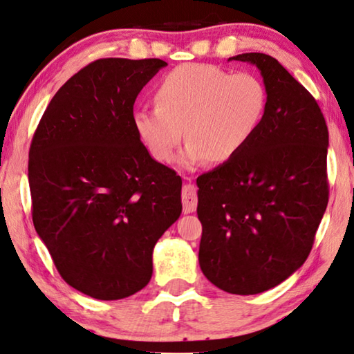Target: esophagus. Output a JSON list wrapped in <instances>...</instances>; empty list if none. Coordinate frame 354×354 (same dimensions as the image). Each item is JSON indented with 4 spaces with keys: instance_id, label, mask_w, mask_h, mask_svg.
I'll return each mask as SVG.
<instances>
[{
    "instance_id": "1",
    "label": "esophagus",
    "mask_w": 354,
    "mask_h": 354,
    "mask_svg": "<svg viewBox=\"0 0 354 354\" xmlns=\"http://www.w3.org/2000/svg\"><path fill=\"white\" fill-rule=\"evenodd\" d=\"M187 180H191V178H187ZM182 202L185 213L196 212V208H198V188H196L193 183L183 185Z\"/></svg>"
}]
</instances>
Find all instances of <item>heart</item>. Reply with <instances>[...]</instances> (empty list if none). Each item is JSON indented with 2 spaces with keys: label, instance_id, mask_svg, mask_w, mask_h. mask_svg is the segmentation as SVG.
<instances>
[{
  "label": "heart",
  "instance_id": "b5f03b06",
  "mask_svg": "<svg viewBox=\"0 0 354 354\" xmlns=\"http://www.w3.org/2000/svg\"><path fill=\"white\" fill-rule=\"evenodd\" d=\"M153 100L155 108L133 113V129L161 163L174 158L185 130V167L235 158L257 135L268 109V92L256 75L207 64H183L166 73L156 84Z\"/></svg>",
  "mask_w": 354,
  "mask_h": 354
}]
</instances>
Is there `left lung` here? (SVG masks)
<instances>
[{
  "label": "left lung",
  "mask_w": 354,
  "mask_h": 354,
  "mask_svg": "<svg viewBox=\"0 0 354 354\" xmlns=\"http://www.w3.org/2000/svg\"><path fill=\"white\" fill-rule=\"evenodd\" d=\"M256 66L268 109L252 141L198 177L199 265L221 290L256 295L308 259L328 205V127L322 109L279 61L263 53L229 57Z\"/></svg>",
  "instance_id": "1"
}]
</instances>
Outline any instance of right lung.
Here are the masks:
<instances>
[{"instance_id": "obj_1", "label": "right lung", "mask_w": 354, "mask_h": 354, "mask_svg": "<svg viewBox=\"0 0 354 354\" xmlns=\"http://www.w3.org/2000/svg\"><path fill=\"white\" fill-rule=\"evenodd\" d=\"M167 64L91 62L51 98L28 165L32 223L68 286L91 298L130 297L152 277V252L182 213V178L133 129L141 89Z\"/></svg>"}]
</instances>
